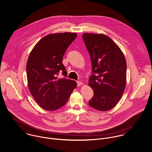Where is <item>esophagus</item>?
<instances>
[{
  "label": "esophagus",
  "instance_id": "obj_1",
  "mask_svg": "<svg viewBox=\"0 0 152 152\" xmlns=\"http://www.w3.org/2000/svg\"><path fill=\"white\" fill-rule=\"evenodd\" d=\"M83 84V83L82 82H80V81H77V86H81V85H82Z\"/></svg>",
  "mask_w": 152,
  "mask_h": 152
}]
</instances>
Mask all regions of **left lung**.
<instances>
[{
	"mask_svg": "<svg viewBox=\"0 0 152 152\" xmlns=\"http://www.w3.org/2000/svg\"><path fill=\"white\" fill-rule=\"evenodd\" d=\"M92 66L88 85L94 91L89 105L106 111L114 108L122 97L126 86V62L122 52L108 36L83 34Z\"/></svg>",
	"mask_w": 152,
	"mask_h": 152,
	"instance_id": "obj_1",
	"label": "left lung"
}]
</instances>
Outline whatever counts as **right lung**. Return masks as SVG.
<instances>
[{
    "instance_id": "obj_1",
    "label": "right lung",
    "mask_w": 152,
    "mask_h": 152,
    "mask_svg": "<svg viewBox=\"0 0 152 152\" xmlns=\"http://www.w3.org/2000/svg\"><path fill=\"white\" fill-rule=\"evenodd\" d=\"M77 34H51L42 38L34 46L27 62L26 70L30 91L39 105L47 111L64 106L73 90L75 81L68 79L62 64L63 56ZM62 72L64 78L57 79Z\"/></svg>"
}]
</instances>
